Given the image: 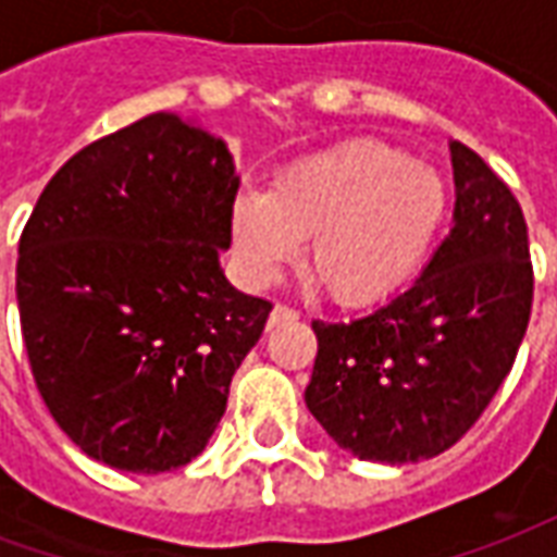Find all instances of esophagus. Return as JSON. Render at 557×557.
<instances>
[{"label": "esophagus", "instance_id": "1", "mask_svg": "<svg viewBox=\"0 0 557 557\" xmlns=\"http://www.w3.org/2000/svg\"><path fill=\"white\" fill-rule=\"evenodd\" d=\"M295 319H298V313H295L292 307H286V304H277V307L271 310V315H268V327L286 325V322H295Z\"/></svg>", "mask_w": 557, "mask_h": 557}]
</instances>
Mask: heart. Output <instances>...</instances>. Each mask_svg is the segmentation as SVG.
I'll return each instance as SVG.
<instances>
[{
  "mask_svg": "<svg viewBox=\"0 0 557 557\" xmlns=\"http://www.w3.org/2000/svg\"><path fill=\"white\" fill-rule=\"evenodd\" d=\"M447 211L438 172L361 139L283 170L268 194L244 190L230 211L242 277L262 289L307 242V268L343 307L385 301L430 250Z\"/></svg>",
  "mask_w": 557,
  "mask_h": 557,
  "instance_id": "heart-1",
  "label": "heart"
}]
</instances>
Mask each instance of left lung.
Here are the masks:
<instances>
[{
  "instance_id": "left-lung-1",
  "label": "left lung",
  "mask_w": 557,
  "mask_h": 557,
  "mask_svg": "<svg viewBox=\"0 0 557 557\" xmlns=\"http://www.w3.org/2000/svg\"><path fill=\"white\" fill-rule=\"evenodd\" d=\"M454 230L420 277L349 322H313L319 351L304 403L367 462L432 459L466 435L513 367L534 274L510 187L450 143Z\"/></svg>"
}]
</instances>
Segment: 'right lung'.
Here are the masks:
<instances>
[{"instance_id": "right-lung-1", "label": "right lung", "mask_w": 557, "mask_h": 557, "mask_svg": "<svg viewBox=\"0 0 557 557\" xmlns=\"http://www.w3.org/2000/svg\"><path fill=\"white\" fill-rule=\"evenodd\" d=\"M235 194L230 146L154 113L77 151L32 211L17 250L32 375L103 466L172 471L218 430L271 313L220 268Z\"/></svg>"}]
</instances>
